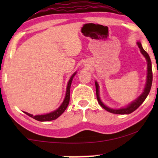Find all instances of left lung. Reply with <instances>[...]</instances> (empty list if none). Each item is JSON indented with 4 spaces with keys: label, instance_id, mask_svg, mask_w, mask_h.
I'll use <instances>...</instances> for the list:
<instances>
[{
    "label": "left lung",
    "instance_id": "1",
    "mask_svg": "<svg viewBox=\"0 0 158 158\" xmlns=\"http://www.w3.org/2000/svg\"><path fill=\"white\" fill-rule=\"evenodd\" d=\"M137 45L140 49V52L143 55V56L145 57L148 62V75H147V81H146V85L144 87V91L142 92V94L138 97V98L132 101L131 103L126 106L125 108H122L119 109H113L111 108H109L106 106L104 105L102 101H101L100 96H99V86L98 84L96 81H95V84H96V97L97 100L99 104L101 105V106L105 110H106L107 111L111 112L112 114H129L132 113L133 111H135L136 109H138L140 105L144 102V101L145 100L147 96H148L149 93L150 91L151 87H152V62H151L150 56L147 52L143 49V47H142V44L140 42H137Z\"/></svg>",
    "mask_w": 158,
    "mask_h": 158
}]
</instances>
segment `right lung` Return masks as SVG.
Here are the masks:
<instances>
[{
	"instance_id": "right-lung-1",
	"label": "right lung",
	"mask_w": 158,
	"mask_h": 158,
	"mask_svg": "<svg viewBox=\"0 0 158 158\" xmlns=\"http://www.w3.org/2000/svg\"><path fill=\"white\" fill-rule=\"evenodd\" d=\"M75 74H76V73H75L74 74L71 76L70 80H69L68 86H67L65 98H64L63 102H62V104L60 105V106L57 109H56L55 111L50 112V113H49V114H43V115L34 116L31 114L27 113V112H24V113L27 114V115L30 116V117L33 118H34V119H36L37 121H40V122H49V121L55 120V119H56V118H57L62 113H63L64 111H65V109H67V107H68V106L69 104V102H70V85H71V83H72L73 77L75 76Z\"/></svg>"
}]
</instances>
